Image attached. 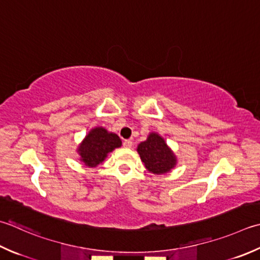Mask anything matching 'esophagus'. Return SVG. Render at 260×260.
<instances>
[{
	"mask_svg": "<svg viewBox=\"0 0 260 260\" xmlns=\"http://www.w3.org/2000/svg\"><path fill=\"white\" fill-rule=\"evenodd\" d=\"M123 145H124V147H127V149H129V147H132V145H133V142H132L131 140H125L123 142Z\"/></svg>",
	"mask_w": 260,
	"mask_h": 260,
	"instance_id": "1",
	"label": "esophagus"
}]
</instances>
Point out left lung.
I'll return each mask as SVG.
<instances>
[{
    "instance_id": "obj_1",
    "label": "left lung",
    "mask_w": 260,
    "mask_h": 260,
    "mask_svg": "<svg viewBox=\"0 0 260 260\" xmlns=\"http://www.w3.org/2000/svg\"><path fill=\"white\" fill-rule=\"evenodd\" d=\"M137 152L146 169L154 175L167 174L177 165L174 152L157 133H150L146 141L137 146Z\"/></svg>"
}]
</instances>
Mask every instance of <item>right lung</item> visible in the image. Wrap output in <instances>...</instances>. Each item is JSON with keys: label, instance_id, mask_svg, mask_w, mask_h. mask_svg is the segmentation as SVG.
<instances>
[{"label": "right lung", "instance_id": "right-lung-1", "mask_svg": "<svg viewBox=\"0 0 260 260\" xmlns=\"http://www.w3.org/2000/svg\"><path fill=\"white\" fill-rule=\"evenodd\" d=\"M119 146H121V141L118 135L109 133L104 127H94L84 137L76 151L84 166L94 168L103 164L107 155Z\"/></svg>", "mask_w": 260, "mask_h": 260}]
</instances>
